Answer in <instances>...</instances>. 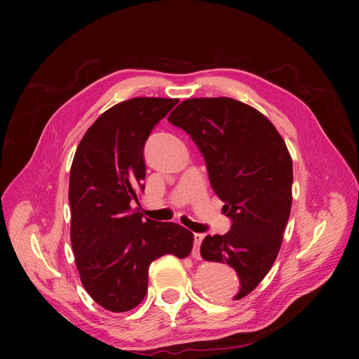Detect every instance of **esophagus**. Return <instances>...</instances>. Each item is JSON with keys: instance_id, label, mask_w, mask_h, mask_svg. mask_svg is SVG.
Segmentation results:
<instances>
[{"instance_id": "obj_1", "label": "esophagus", "mask_w": 359, "mask_h": 359, "mask_svg": "<svg viewBox=\"0 0 359 359\" xmlns=\"http://www.w3.org/2000/svg\"><path fill=\"white\" fill-rule=\"evenodd\" d=\"M203 233H194L193 235V238H194V244H193V250H191V256L194 257V259H201V252H199V248H201V244H202V240H203Z\"/></svg>"}]
</instances>
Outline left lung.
Masks as SVG:
<instances>
[{
  "instance_id": "1",
  "label": "left lung",
  "mask_w": 359,
  "mask_h": 359,
  "mask_svg": "<svg viewBox=\"0 0 359 359\" xmlns=\"http://www.w3.org/2000/svg\"><path fill=\"white\" fill-rule=\"evenodd\" d=\"M168 121L196 144L224 202L231 229L206 235L201 255L235 269L238 287L227 298L241 299L273 266L289 220L293 169L285 140L266 116L229 97L189 99Z\"/></svg>"
}]
</instances>
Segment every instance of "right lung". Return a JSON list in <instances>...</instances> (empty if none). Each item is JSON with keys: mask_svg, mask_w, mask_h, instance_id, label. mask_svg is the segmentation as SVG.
<instances>
[{"mask_svg": "<svg viewBox=\"0 0 359 359\" xmlns=\"http://www.w3.org/2000/svg\"><path fill=\"white\" fill-rule=\"evenodd\" d=\"M177 99L136 97L112 106L86 130L70 169V238L81 281L103 309L139 306L148 268L163 255L189 256L193 233L132 210L145 189L144 148Z\"/></svg>", "mask_w": 359, "mask_h": 359, "instance_id": "1", "label": "right lung"}]
</instances>
